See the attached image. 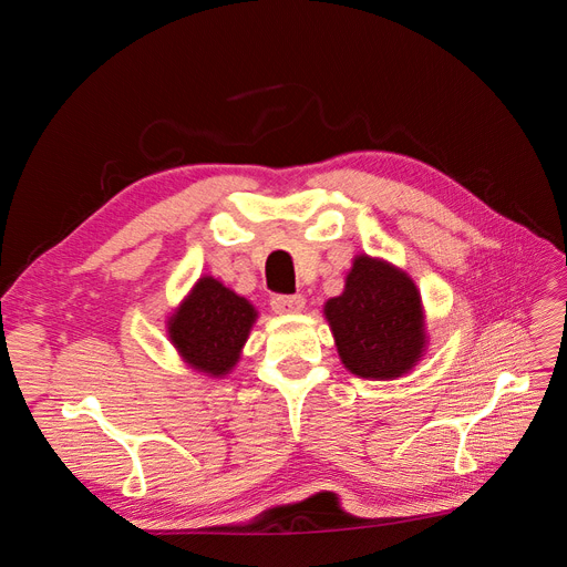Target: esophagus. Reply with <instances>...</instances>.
<instances>
[{
	"label": "esophagus",
	"mask_w": 567,
	"mask_h": 567,
	"mask_svg": "<svg viewBox=\"0 0 567 567\" xmlns=\"http://www.w3.org/2000/svg\"><path fill=\"white\" fill-rule=\"evenodd\" d=\"M305 296H274L271 310L277 315H298L305 310Z\"/></svg>",
	"instance_id": "1"
}]
</instances>
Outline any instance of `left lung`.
I'll list each match as a JSON object with an SVG mask.
<instances>
[{
    "mask_svg": "<svg viewBox=\"0 0 567 567\" xmlns=\"http://www.w3.org/2000/svg\"><path fill=\"white\" fill-rule=\"evenodd\" d=\"M342 367L357 379L394 381L427 352L425 310L416 281L383 257L354 255L346 288L323 302Z\"/></svg>",
    "mask_w": 567,
    "mask_h": 567,
    "instance_id": "obj_1",
    "label": "left lung"
}]
</instances>
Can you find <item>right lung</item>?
<instances>
[{
  "label": "right lung",
  "mask_w": 567,
  "mask_h": 567,
  "mask_svg": "<svg viewBox=\"0 0 567 567\" xmlns=\"http://www.w3.org/2000/svg\"><path fill=\"white\" fill-rule=\"evenodd\" d=\"M255 305L203 274L165 321L167 340L182 362L208 379H225L241 362L252 326Z\"/></svg>",
  "instance_id": "1"
}]
</instances>
